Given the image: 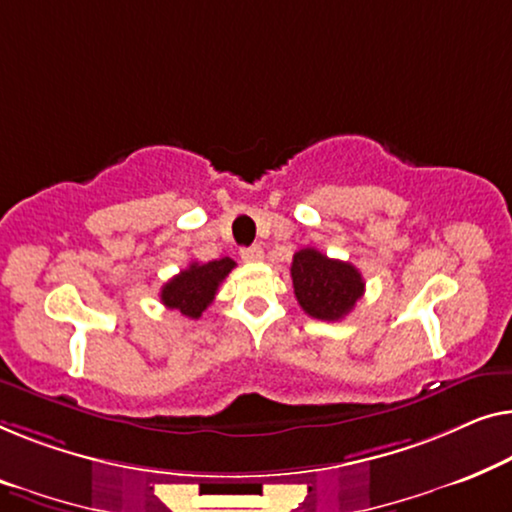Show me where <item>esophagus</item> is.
<instances>
[{"instance_id":"obj_1","label":"esophagus","mask_w":512,"mask_h":512,"mask_svg":"<svg viewBox=\"0 0 512 512\" xmlns=\"http://www.w3.org/2000/svg\"><path fill=\"white\" fill-rule=\"evenodd\" d=\"M240 256H242V261H261L263 247H261V244H251V247H244L240 251Z\"/></svg>"}]
</instances>
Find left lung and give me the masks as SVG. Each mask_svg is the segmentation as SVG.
<instances>
[{"instance_id":"1","label":"left lung","mask_w":512,"mask_h":512,"mask_svg":"<svg viewBox=\"0 0 512 512\" xmlns=\"http://www.w3.org/2000/svg\"><path fill=\"white\" fill-rule=\"evenodd\" d=\"M291 279L300 307L318 321H339L365 293V281L355 265L311 247L293 256Z\"/></svg>"}]
</instances>
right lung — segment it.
<instances>
[{
	"mask_svg": "<svg viewBox=\"0 0 512 512\" xmlns=\"http://www.w3.org/2000/svg\"><path fill=\"white\" fill-rule=\"evenodd\" d=\"M235 268L233 258H219L210 263H191L187 270L175 274L161 286V302L168 309H177L187 318H201L203 311L212 305L219 284Z\"/></svg>",
	"mask_w": 512,
	"mask_h": 512,
	"instance_id": "obj_1",
	"label": "right lung"
}]
</instances>
